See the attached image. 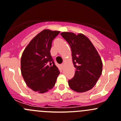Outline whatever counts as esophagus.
Returning <instances> with one entry per match:
<instances>
[{
  "label": "esophagus",
  "instance_id": "34e87169",
  "mask_svg": "<svg viewBox=\"0 0 121 121\" xmlns=\"http://www.w3.org/2000/svg\"><path fill=\"white\" fill-rule=\"evenodd\" d=\"M64 67V64H62L61 65V68L62 69H63Z\"/></svg>",
  "mask_w": 121,
  "mask_h": 121
}]
</instances>
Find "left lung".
I'll list each match as a JSON object with an SVG mask.
<instances>
[{
  "label": "left lung",
  "mask_w": 121,
  "mask_h": 121,
  "mask_svg": "<svg viewBox=\"0 0 121 121\" xmlns=\"http://www.w3.org/2000/svg\"><path fill=\"white\" fill-rule=\"evenodd\" d=\"M68 42L72 50V60L76 69L73 78L69 80L70 88L78 92H83L94 87L102 73V61L90 39L83 34H60Z\"/></svg>",
  "instance_id": "1"
}]
</instances>
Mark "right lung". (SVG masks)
<instances>
[{
	"instance_id": "obj_1",
	"label": "right lung",
	"mask_w": 121,
	"mask_h": 121,
	"mask_svg": "<svg viewBox=\"0 0 121 121\" xmlns=\"http://www.w3.org/2000/svg\"><path fill=\"white\" fill-rule=\"evenodd\" d=\"M59 33L43 30L30 42L21 56L24 80L30 89L39 93L52 88L60 74L50 53L52 40Z\"/></svg>"
}]
</instances>
